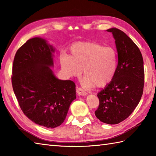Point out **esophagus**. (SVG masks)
I'll return each mask as SVG.
<instances>
[{
  "mask_svg": "<svg viewBox=\"0 0 156 156\" xmlns=\"http://www.w3.org/2000/svg\"><path fill=\"white\" fill-rule=\"evenodd\" d=\"M76 92H77L78 94H79V95L84 96V95H87V92H86L82 88H78V89H77V90H76Z\"/></svg>",
  "mask_w": 156,
  "mask_h": 156,
  "instance_id": "34e87169",
  "label": "esophagus"
}]
</instances>
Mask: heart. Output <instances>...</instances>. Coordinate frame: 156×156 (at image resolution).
<instances>
[{
  "mask_svg": "<svg viewBox=\"0 0 156 156\" xmlns=\"http://www.w3.org/2000/svg\"><path fill=\"white\" fill-rule=\"evenodd\" d=\"M69 55L63 54L59 61L63 71L69 77H78L83 70L85 83L102 88L110 82L117 71V52L111 47L82 41L69 48Z\"/></svg>",
  "mask_w": 156,
  "mask_h": 156,
  "instance_id": "1",
  "label": "heart"
}]
</instances>
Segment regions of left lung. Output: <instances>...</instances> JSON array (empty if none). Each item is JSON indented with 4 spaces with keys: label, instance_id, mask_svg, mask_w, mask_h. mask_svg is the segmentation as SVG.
Segmentation results:
<instances>
[{
    "label": "left lung",
    "instance_id": "8db88e82",
    "mask_svg": "<svg viewBox=\"0 0 156 156\" xmlns=\"http://www.w3.org/2000/svg\"><path fill=\"white\" fill-rule=\"evenodd\" d=\"M115 39L117 68L112 80L97 97L99 106L94 114L107 124H118L130 115L140 102L144 87V59L137 45L123 31L107 29Z\"/></svg>",
    "mask_w": 156,
    "mask_h": 156
}]
</instances>
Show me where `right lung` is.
Segmentation results:
<instances>
[{"instance_id":"add662e5","label":"right lung","mask_w":156,"mask_h":156,"mask_svg":"<svg viewBox=\"0 0 156 156\" xmlns=\"http://www.w3.org/2000/svg\"><path fill=\"white\" fill-rule=\"evenodd\" d=\"M54 49L44 39H29L16 52L12 85L21 109L31 121L48 128L64 121L71 102L76 98L72 80H59L49 66Z\"/></svg>"}]
</instances>
